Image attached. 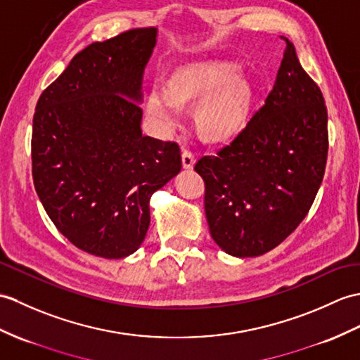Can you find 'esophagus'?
Here are the masks:
<instances>
[{"label":"esophagus","mask_w":360,"mask_h":360,"mask_svg":"<svg viewBox=\"0 0 360 360\" xmlns=\"http://www.w3.org/2000/svg\"><path fill=\"white\" fill-rule=\"evenodd\" d=\"M195 162H196V160H195V155L193 153L188 152V150H186V152H182V167H184V169H187V170L193 169Z\"/></svg>","instance_id":"34e87169"}]
</instances>
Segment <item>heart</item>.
Listing matches in <instances>:
<instances>
[{
	"label": "heart",
	"instance_id": "b5f03b06",
	"mask_svg": "<svg viewBox=\"0 0 360 360\" xmlns=\"http://www.w3.org/2000/svg\"><path fill=\"white\" fill-rule=\"evenodd\" d=\"M233 63L212 61L184 65L173 73L167 89L152 87L147 112L164 131L178 127L182 105L200 99L196 127L210 141H225L245 127L255 103V87Z\"/></svg>",
	"mask_w": 360,
	"mask_h": 360
}]
</instances>
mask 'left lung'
<instances>
[{
	"label": "left lung",
	"instance_id": "left-lung-1",
	"mask_svg": "<svg viewBox=\"0 0 360 360\" xmlns=\"http://www.w3.org/2000/svg\"><path fill=\"white\" fill-rule=\"evenodd\" d=\"M283 39L265 104L229 146L195 165L210 235L231 256H261L285 240L310 212L327 165V105Z\"/></svg>",
	"mask_w": 360,
	"mask_h": 360
}]
</instances>
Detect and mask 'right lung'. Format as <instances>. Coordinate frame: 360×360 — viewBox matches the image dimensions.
Listing matches in <instances>:
<instances>
[{"mask_svg": "<svg viewBox=\"0 0 360 360\" xmlns=\"http://www.w3.org/2000/svg\"><path fill=\"white\" fill-rule=\"evenodd\" d=\"M156 29H131L72 58L41 94L32 129V176L55 227L89 255L135 253L148 200L181 172L176 142L142 136V73Z\"/></svg>", "mask_w": 360, "mask_h": 360, "instance_id": "1", "label": "right lung"}]
</instances>
